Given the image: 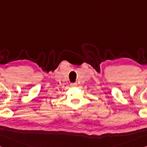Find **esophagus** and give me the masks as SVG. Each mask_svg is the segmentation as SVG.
Listing matches in <instances>:
<instances>
[{
    "mask_svg": "<svg viewBox=\"0 0 147 147\" xmlns=\"http://www.w3.org/2000/svg\"><path fill=\"white\" fill-rule=\"evenodd\" d=\"M76 84H76V82H74V83H73V84H72V85H73V86H76Z\"/></svg>",
    "mask_w": 147,
    "mask_h": 147,
    "instance_id": "esophagus-1",
    "label": "esophagus"
}]
</instances>
